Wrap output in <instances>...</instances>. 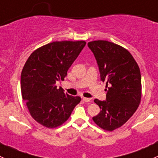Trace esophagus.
<instances>
[{
  "label": "esophagus",
  "mask_w": 158,
  "mask_h": 158,
  "mask_svg": "<svg viewBox=\"0 0 158 158\" xmlns=\"http://www.w3.org/2000/svg\"><path fill=\"white\" fill-rule=\"evenodd\" d=\"M82 100H83V102H89L91 101V98H82Z\"/></svg>",
  "instance_id": "esophagus-1"
}]
</instances>
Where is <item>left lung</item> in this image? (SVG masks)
I'll list each match as a JSON object with an SVG mask.
<instances>
[{
    "label": "left lung",
    "instance_id": "obj_1",
    "mask_svg": "<svg viewBox=\"0 0 158 158\" xmlns=\"http://www.w3.org/2000/svg\"><path fill=\"white\" fill-rule=\"evenodd\" d=\"M97 61L100 77L106 82V100L95 98L100 112L92 118L106 131L122 126L133 115L141 98V76L131 54L121 46L106 40L88 43Z\"/></svg>",
    "mask_w": 158,
    "mask_h": 158
}]
</instances>
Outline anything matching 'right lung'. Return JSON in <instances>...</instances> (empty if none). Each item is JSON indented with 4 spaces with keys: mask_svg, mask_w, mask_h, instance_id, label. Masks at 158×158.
<instances>
[{
    "mask_svg": "<svg viewBox=\"0 0 158 158\" xmlns=\"http://www.w3.org/2000/svg\"><path fill=\"white\" fill-rule=\"evenodd\" d=\"M86 43L56 41L40 47L27 60L20 77L23 101L35 121L53 128L64 123L76 105L79 96L64 93L56 82L63 80L68 69Z\"/></svg>",
    "mask_w": 158,
    "mask_h": 158,
    "instance_id": "add662e5",
    "label": "right lung"
}]
</instances>
